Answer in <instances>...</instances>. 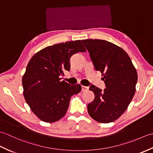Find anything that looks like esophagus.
<instances>
[{
	"instance_id": "34e87169",
	"label": "esophagus",
	"mask_w": 153,
	"mask_h": 153,
	"mask_svg": "<svg viewBox=\"0 0 153 153\" xmlns=\"http://www.w3.org/2000/svg\"><path fill=\"white\" fill-rule=\"evenodd\" d=\"M89 89V87H86V86H82V91H87V90Z\"/></svg>"
}]
</instances>
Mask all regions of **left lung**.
<instances>
[{
	"label": "left lung",
	"instance_id": "left-lung-1",
	"mask_svg": "<svg viewBox=\"0 0 153 153\" xmlns=\"http://www.w3.org/2000/svg\"><path fill=\"white\" fill-rule=\"evenodd\" d=\"M97 71L103 75L106 88L91 85L93 101L87 105L89 116L97 122L110 123L126 111L135 95L137 74L130 58L122 48L101 39L82 40Z\"/></svg>",
	"mask_w": 153,
	"mask_h": 153
}]
</instances>
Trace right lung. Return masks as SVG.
Here are the masks:
<instances>
[{
    "label": "right lung",
    "instance_id": "obj_1",
    "mask_svg": "<svg viewBox=\"0 0 153 153\" xmlns=\"http://www.w3.org/2000/svg\"><path fill=\"white\" fill-rule=\"evenodd\" d=\"M86 51L80 40L45 47L31 58L22 78L24 97L35 115L45 122H54L66 114L71 97L82 86L61 81L70 70L73 54Z\"/></svg>",
    "mask_w": 153,
    "mask_h": 153
}]
</instances>
